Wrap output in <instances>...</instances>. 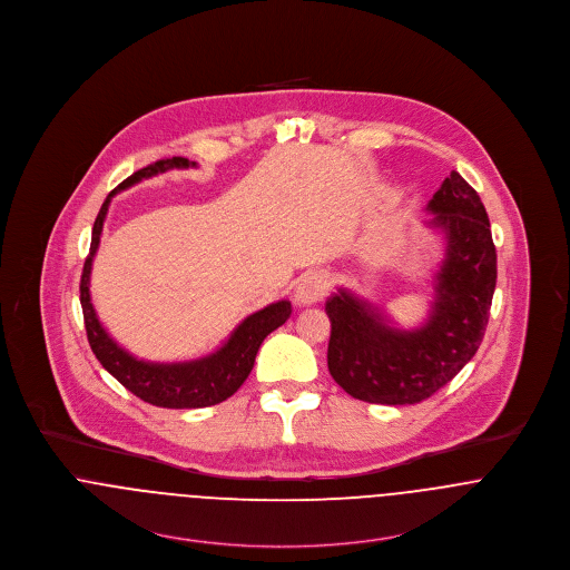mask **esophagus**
<instances>
[{
    "label": "esophagus",
    "instance_id": "34e87169",
    "mask_svg": "<svg viewBox=\"0 0 570 570\" xmlns=\"http://www.w3.org/2000/svg\"><path fill=\"white\" fill-rule=\"evenodd\" d=\"M328 292V274L326 272H311L303 276L294 292V303L301 307L320 303Z\"/></svg>",
    "mask_w": 570,
    "mask_h": 570
}]
</instances>
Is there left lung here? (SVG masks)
Returning a JSON list of instances; mask_svg holds the SVG:
<instances>
[{
	"mask_svg": "<svg viewBox=\"0 0 570 570\" xmlns=\"http://www.w3.org/2000/svg\"><path fill=\"white\" fill-rule=\"evenodd\" d=\"M426 210L444 233V259L433 276V303L422 326H390L379 307L348 289L326 301L328 372L353 399L415 405L444 387L481 346L497 287V248L481 198L451 171Z\"/></svg>",
	"mask_w": 570,
	"mask_h": 570,
	"instance_id": "left-lung-1",
	"label": "left lung"
}]
</instances>
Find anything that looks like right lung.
<instances>
[{
    "instance_id": "right-lung-1",
    "label": "right lung",
    "mask_w": 570,
    "mask_h": 570,
    "mask_svg": "<svg viewBox=\"0 0 570 570\" xmlns=\"http://www.w3.org/2000/svg\"><path fill=\"white\" fill-rule=\"evenodd\" d=\"M174 167L185 169V167H196V163L187 160L183 156L156 160L153 165L128 176L117 189H112L108 194V198L104 200L102 208L96 217V224H94L91 250L85 261V269H82V278H80V305H82L85 328H87V337H89L94 355L126 390H130L135 396H139L141 401L156 405V407L198 410V407H210V405L226 401L242 387V383L248 379V374L255 365V357L259 353L263 340L274 328L285 324L287 317L292 315V303L278 301V303L267 305L265 309L248 315L233 331V335L219 351L210 353L203 360H194V362H144V360H137L130 353H126L121 346H117V342L104 331L96 309H94V303H91V292H89L91 265H94V257L100 246L104 219H106V213L110 207V200L117 191H124L144 178L163 174Z\"/></svg>"
}]
</instances>
